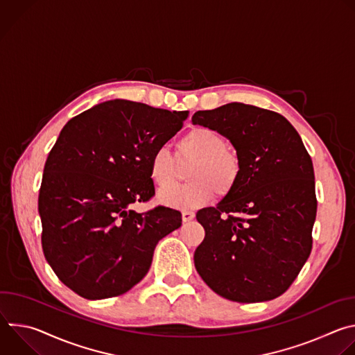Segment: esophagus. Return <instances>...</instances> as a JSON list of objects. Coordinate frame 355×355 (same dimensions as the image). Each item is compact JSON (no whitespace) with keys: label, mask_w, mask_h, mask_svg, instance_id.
Returning a JSON list of instances; mask_svg holds the SVG:
<instances>
[{"label":"esophagus","mask_w":355,"mask_h":355,"mask_svg":"<svg viewBox=\"0 0 355 355\" xmlns=\"http://www.w3.org/2000/svg\"><path fill=\"white\" fill-rule=\"evenodd\" d=\"M195 218V212L193 211H184L182 212V220L184 222H189V220H192Z\"/></svg>","instance_id":"1"}]
</instances>
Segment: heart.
<instances>
[{
  "instance_id": "obj_1",
  "label": "heart",
  "mask_w": 355,
  "mask_h": 355,
  "mask_svg": "<svg viewBox=\"0 0 355 355\" xmlns=\"http://www.w3.org/2000/svg\"><path fill=\"white\" fill-rule=\"evenodd\" d=\"M181 164L191 167L187 186L172 189L180 176ZM243 163L237 150L226 144L225 137L216 130L196 126L175 143V156L160 146L148 159V175L155 185L164 189L159 193L163 204L181 208L200 207L214 195L230 193L240 181ZM171 187V190H167Z\"/></svg>"
}]
</instances>
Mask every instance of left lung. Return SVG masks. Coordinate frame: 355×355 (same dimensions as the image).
<instances>
[{"mask_svg": "<svg viewBox=\"0 0 355 355\" xmlns=\"http://www.w3.org/2000/svg\"><path fill=\"white\" fill-rule=\"evenodd\" d=\"M192 122L225 135L243 163L236 188L196 214L205 239L195 250V268L229 300L275 299L312 251L318 199L308 150L282 115L254 105L198 111Z\"/></svg>", "mask_w": 355, "mask_h": 355, "instance_id": "left-lung-1", "label": "left lung"}]
</instances>
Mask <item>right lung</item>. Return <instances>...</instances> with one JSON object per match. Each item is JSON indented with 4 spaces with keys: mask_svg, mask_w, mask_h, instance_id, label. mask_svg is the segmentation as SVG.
<instances>
[{
    "mask_svg": "<svg viewBox=\"0 0 355 355\" xmlns=\"http://www.w3.org/2000/svg\"><path fill=\"white\" fill-rule=\"evenodd\" d=\"M187 111L114 99L62 129L44 163L39 189L42 248L58 278L85 299L119 296L140 282L155 248L182 223L157 205L148 159L184 125Z\"/></svg>",
    "mask_w": 355,
    "mask_h": 355,
    "instance_id": "1",
    "label": "right lung"
}]
</instances>
